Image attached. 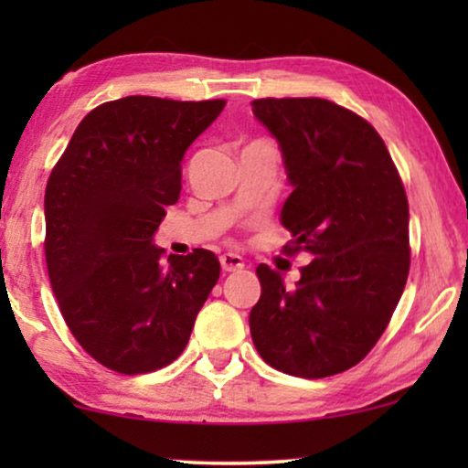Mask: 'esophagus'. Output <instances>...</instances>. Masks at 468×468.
<instances>
[{
  "label": "esophagus",
  "mask_w": 468,
  "mask_h": 468,
  "mask_svg": "<svg viewBox=\"0 0 468 468\" xmlns=\"http://www.w3.org/2000/svg\"><path fill=\"white\" fill-rule=\"evenodd\" d=\"M219 261H221V268L226 272H236V271H242V268H245V260L236 253H223Z\"/></svg>",
  "instance_id": "1"
}]
</instances>
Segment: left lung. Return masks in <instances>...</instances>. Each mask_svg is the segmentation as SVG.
I'll list each match as a JSON object with an SVG mask.
<instances>
[{
    "label": "left lung",
    "mask_w": 468,
    "mask_h": 468,
    "mask_svg": "<svg viewBox=\"0 0 468 468\" xmlns=\"http://www.w3.org/2000/svg\"><path fill=\"white\" fill-rule=\"evenodd\" d=\"M292 194L281 223L313 260L293 287L258 266L249 328L261 360L304 379L356 367L388 328L409 277V202L375 127L319 98L253 100Z\"/></svg>",
    "instance_id": "1"
}]
</instances>
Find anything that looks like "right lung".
<instances>
[{
  "mask_svg": "<svg viewBox=\"0 0 468 468\" xmlns=\"http://www.w3.org/2000/svg\"><path fill=\"white\" fill-rule=\"evenodd\" d=\"M226 100L130 95L76 127L44 194L48 279L80 347L123 375L183 354L219 279L215 253L170 255L153 245L181 194V162Z\"/></svg>",
  "mask_w": 468,
  "mask_h": 468,
  "instance_id": "obj_1",
  "label": "right lung"
}]
</instances>
